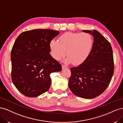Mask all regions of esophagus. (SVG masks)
<instances>
[{
  "instance_id": "1",
  "label": "esophagus",
  "mask_w": 123,
  "mask_h": 123,
  "mask_svg": "<svg viewBox=\"0 0 123 123\" xmlns=\"http://www.w3.org/2000/svg\"><path fill=\"white\" fill-rule=\"evenodd\" d=\"M62 69H64L67 68V66H65V65H62Z\"/></svg>"
}]
</instances>
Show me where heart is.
<instances>
[{
	"label": "heart",
	"mask_w": 123,
	"mask_h": 123,
	"mask_svg": "<svg viewBox=\"0 0 123 123\" xmlns=\"http://www.w3.org/2000/svg\"><path fill=\"white\" fill-rule=\"evenodd\" d=\"M59 42L52 39L49 43L50 54L54 59L59 60L68 55L64 62L79 65L84 62L90 54L93 38L88 33L67 32L59 37ZM67 52H66V51Z\"/></svg>",
	"instance_id": "1"
}]
</instances>
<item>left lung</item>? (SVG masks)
<instances>
[{
    "instance_id": "1",
    "label": "left lung",
    "mask_w": 123,
    "mask_h": 123,
    "mask_svg": "<svg viewBox=\"0 0 123 123\" xmlns=\"http://www.w3.org/2000/svg\"><path fill=\"white\" fill-rule=\"evenodd\" d=\"M92 34L94 42L90 54L84 62L70 69L69 87L79 97H97L108 86L114 73L112 49L110 43L98 31L83 30Z\"/></svg>"
}]
</instances>
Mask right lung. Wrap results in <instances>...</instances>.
<instances>
[{"label":"right lung","instance_id":"obj_1","mask_svg":"<svg viewBox=\"0 0 123 123\" xmlns=\"http://www.w3.org/2000/svg\"><path fill=\"white\" fill-rule=\"evenodd\" d=\"M59 32L34 29L17 37L11 54L12 80L22 94L36 97L49 90L50 74L62 70V65L50 54V42Z\"/></svg>","mask_w":123,"mask_h":123}]
</instances>
